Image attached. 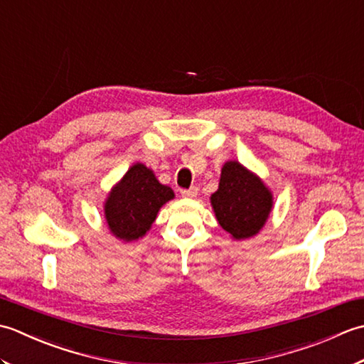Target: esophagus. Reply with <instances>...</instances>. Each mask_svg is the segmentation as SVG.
Returning a JSON list of instances; mask_svg holds the SVG:
<instances>
[{
  "label": "esophagus",
  "instance_id": "esophagus-1",
  "mask_svg": "<svg viewBox=\"0 0 364 364\" xmlns=\"http://www.w3.org/2000/svg\"><path fill=\"white\" fill-rule=\"evenodd\" d=\"M197 194H198V188H191V189H183L181 191V196L184 197V198H194V197H197Z\"/></svg>",
  "mask_w": 364,
  "mask_h": 364
}]
</instances>
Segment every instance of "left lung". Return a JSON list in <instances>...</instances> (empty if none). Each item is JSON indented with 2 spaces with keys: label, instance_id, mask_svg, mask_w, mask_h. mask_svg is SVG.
<instances>
[{
  "label": "left lung",
  "instance_id": "left-lung-1",
  "mask_svg": "<svg viewBox=\"0 0 364 364\" xmlns=\"http://www.w3.org/2000/svg\"><path fill=\"white\" fill-rule=\"evenodd\" d=\"M272 194L259 178L237 161L222 167L219 189L211 205L220 227L235 239H247L264 227L272 210Z\"/></svg>",
  "mask_w": 364,
  "mask_h": 364
}]
</instances>
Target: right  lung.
I'll return each instance as SVG.
<instances>
[{
  "instance_id": "right-lung-1",
  "label": "right lung",
  "mask_w": 364,
  "mask_h": 364,
  "mask_svg": "<svg viewBox=\"0 0 364 364\" xmlns=\"http://www.w3.org/2000/svg\"><path fill=\"white\" fill-rule=\"evenodd\" d=\"M173 197V191L161 184L153 170L136 162L107 196V227L122 241H136L150 230L161 206Z\"/></svg>"
}]
</instances>
